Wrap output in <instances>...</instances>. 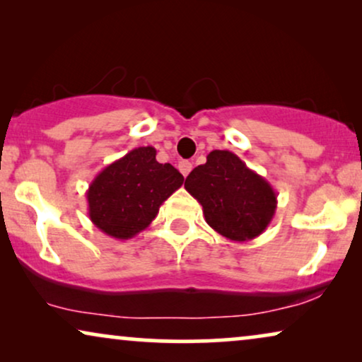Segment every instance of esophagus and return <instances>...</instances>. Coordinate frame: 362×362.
Wrapping results in <instances>:
<instances>
[{
  "label": "esophagus",
  "instance_id": "1",
  "mask_svg": "<svg viewBox=\"0 0 362 362\" xmlns=\"http://www.w3.org/2000/svg\"><path fill=\"white\" fill-rule=\"evenodd\" d=\"M177 168H180L181 175L186 177L187 175H189V171L192 170V163L191 161H180V165H177Z\"/></svg>",
  "mask_w": 362,
  "mask_h": 362
}]
</instances>
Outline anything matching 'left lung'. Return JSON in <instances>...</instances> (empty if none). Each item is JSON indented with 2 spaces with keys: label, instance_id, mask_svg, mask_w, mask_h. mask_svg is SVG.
Listing matches in <instances>:
<instances>
[{
  "label": "left lung",
  "instance_id": "1",
  "mask_svg": "<svg viewBox=\"0 0 362 362\" xmlns=\"http://www.w3.org/2000/svg\"><path fill=\"white\" fill-rule=\"evenodd\" d=\"M185 187L202 206L207 224L229 240L255 239L275 216L274 187L232 151H211L204 165L189 173Z\"/></svg>",
  "mask_w": 362,
  "mask_h": 362
}]
</instances>
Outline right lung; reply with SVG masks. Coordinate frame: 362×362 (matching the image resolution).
<instances>
[{
  "instance_id": "obj_1",
  "label": "right lung",
  "mask_w": 362,
  "mask_h": 362,
  "mask_svg": "<svg viewBox=\"0 0 362 362\" xmlns=\"http://www.w3.org/2000/svg\"><path fill=\"white\" fill-rule=\"evenodd\" d=\"M185 177L170 163L156 161L153 146H140L110 163L87 189L92 224L113 239L127 240L145 230L160 206Z\"/></svg>"
}]
</instances>
